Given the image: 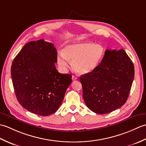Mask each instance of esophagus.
I'll return each mask as SVG.
<instances>
[{
  "mask_svg": "<svg viewBox=\"0 0 146 146\" xmlns=\"http://www.w3.org/2000/svg\"><path fill=\"white\" fill-rule=\"evenodd\" d=\"M78 79V77H77L76 75H73L72 76V80H76Z\"/></svg>",
  "mask_w": 146,
  "mask_h": 146,
  "instance_id": "obj_1",
  "label": "esophagus"
}]
</instances>
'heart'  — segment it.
I'll use <instances>...</instances> for the list:
<instances>
[{
	"label": "heart",
	"instance_id": "obj_1",
	"mask_svg": "<svg viewBox=\"0 0 146 146\" xmlns=\"http://www.w3.org/2000/svg\"><path fill=\"white\" fill-rule=\"evenodd\" d=\"M104 49L102 46L90 42H80L66 46L63 53L58 56V63L62 70L66 71L71 61L73 68L81 75L93 72L103 58Z\"/></svg>",
	"mask_w": 146,
	"mask_h": 146
}]
</instances>
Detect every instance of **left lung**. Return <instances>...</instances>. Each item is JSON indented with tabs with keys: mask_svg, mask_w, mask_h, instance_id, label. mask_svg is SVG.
Wrapping results in <instances>:
<instances>
[{
	"mask_svg": "<svg viewBox=\"0 0 146 146\" xmlns=\"http://www.w3.org/2000/svg\"><path fill=\"white\" fill-rule=\"evenodd\" d=\"M134 78V64L125 51L107 49L98 66L80 77L85 104L99 114L120 108L127 100Z\"/></svg>",
	"mask_w": 146,
	"mask_h": 146,
	"instance_id": "left-lung-1",
	"label": "left lung"
}]
</instances>
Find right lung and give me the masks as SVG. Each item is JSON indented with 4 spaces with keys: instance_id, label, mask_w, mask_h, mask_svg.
<instances>
[{
    "instance_id": "right-lung-1",
    "label": "right lung",
    "mask_w": 146,
    "mask_h": 146,
    "mask_svg": "<svg viewBox=\"0 0 146 146\" xmlns=\"http://www.w3.org/2000/svg\"><path fill=\"white\" fill-rule=\"evenodd\" d=\"M57 51L51 42L40 39L23 46L14 59L11 77L19 103L38 115L55 113L72 80L55 66Z\"/></svg>"
}]
</instances>
